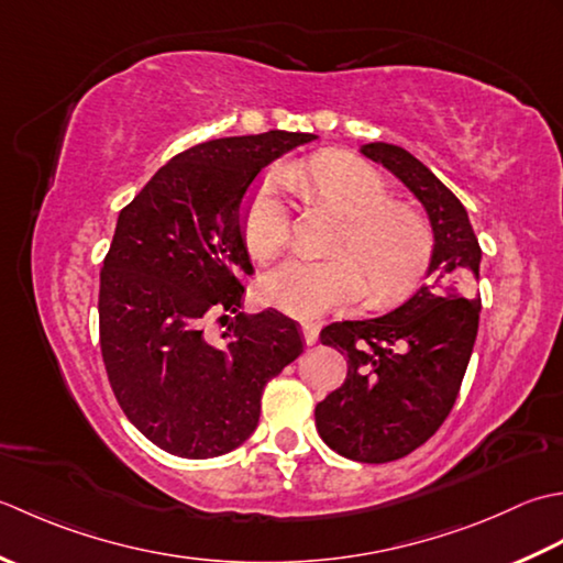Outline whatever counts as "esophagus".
<instances>
[{"label": "esophagus", "mask_w": 563, "mask_h": 563, "mask_svg": "<svg viewBox=\"0 0 563 563\" xmlns=\"http://www.w3.org/2000/svg\"><path fill=\"white\" fill-rule=\"evenodd\" d=\"M301 332H303L306 345H316L318 342V325L316 323H301Z\"/></svg>", "instance_id": "esophagus-1"}]
</instances>
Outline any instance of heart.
Returning <instances> with one entry per match:
<instances>
[{
  "instance_id": "heart-1",
  "label": "heart",
  "mask_w": 563,
  "mask_h": 563,
  "mask_svg": "<svg viewBox=\"0 0 563 563\" xmlns=\"http://www.w3.org/2000/svg\"><path fill=\"white\" fill-rule=\"evenodd\" d=\"M286 185L308 201L345 213L335 247L323 260L289 257L260 279L262 303L298 318L350 306L372 286L374 301H388L420 282L432 257V231L418 209L388 199L378 172L350 155H318L284 172ZM243 240L255 260H269L289 243L291 209L277 175L260 179L243 209Z\"/></svg>"
}]
</instances>
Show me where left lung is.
Segmentation results:
<instances>
[{
    "label": "left lung",
    "mask_w": 563,
    "mask_h": 563,
    "mask_svg": "<svg viewBox=\"0 0 563 563\" xmlns=\"http://www.w3.org/2000/svg\"><path fill=\"white\" fill-rule=\"evenodd\" d=\"M362 153L416 194L434 231L428 279L408 301L320 330L347 357L345 384L316 406L320 438L354 462L384 464L426 444L459 396L478 332L481 245L462 201L418 157L388 143Z\"/></svg>",
    "instance_id": "8db88e82"
}]
</instances>
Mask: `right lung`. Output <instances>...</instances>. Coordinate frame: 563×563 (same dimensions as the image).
<instances>
[{"instance_id": "right-lung-1", "label": "right lung", "mask_w": 563, "mask_h": 563, "mask_svg": "<svg viewBox=\"0 0 563 563\" xmlns=\"http://www.w3.org/2000/svg\"><path fill=\"white\" fill-rule=\"evenodd\" d=\"M313 133L216 137L159 167L123 206L99 279V345L111 391L159 450L221 456L260 420L269 378L303 352L296 320L240 313L252 274L243 209L272 159ZM225 319L218 343L209 319Z\"/></svg>"}]
</instances>
